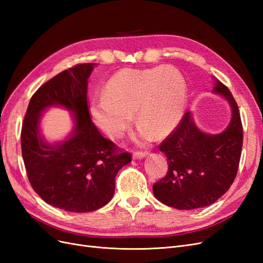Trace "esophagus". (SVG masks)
Masks as SVG:
<instances>
[{"instance_id": "esophagus-1", "label": "esophagus", "mask_w": 263, "mask_h": 263, "mask_svg": "<svg viewBox=\"0 0 263 263\" xmlns=\"http://www.w3.org/2000/svg\"><path fill=\"white\" fill-rule=\"evenodd\" d=\"M147 155H148L147 151H135V153L133 154V157H134V159H142V158H145Z\"/></svg>"}]
</instances>
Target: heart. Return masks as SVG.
<instances>
[{
  "label": "heart",
  "instance_id": "b5f03b06",
  "mask_svg": "<svg viewBox=\"0 0 263 263\" xmlns=\"http://www.w3.org/2000/svg\"><path fill=\"white\" fill-rule=\"evenodd\" d=\"M186 103V83L177 69L126 68L105 85L104 97L94 100L90 113L94 123L110 138L122 137L133 122L141 128L137 141L164 137L180 123Z\"/></svg>",
  "mask_w": 263,
  "mask_h": 263
}]
</instances>
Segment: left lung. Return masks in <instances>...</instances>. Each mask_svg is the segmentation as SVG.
<instances>
[{
  "mask_svg": "<svg viewBox=\"0 0 263 263\" xmlns=\"http://www.w3.org/2000/svg\"><path fill=\"white\" fill-rule=\"evenodd\" d=\"M213 92L222 95L232 107L227 128L217 135L202 132L191 113L159 146L168 160L165 177L153 190L158 201L178 210L210 206L232 186L239 166L242 124L239 108L228 87L214 78Z\"/></svg>",
  "mask_w": 263,
  "mask_h": 263,
  "instance_id": "8db88e82",
  "label": "left lung"
}]
</instances>
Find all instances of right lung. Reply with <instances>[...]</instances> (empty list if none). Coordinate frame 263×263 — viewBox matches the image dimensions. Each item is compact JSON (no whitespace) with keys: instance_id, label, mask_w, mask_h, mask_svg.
I'll list each match as a JSON object with an SVG mask.
<instances>
[{"instance_id":"1","label":"right lung","mask_w":263,"mask_h":263,"mask_svg":"<svg viewBox=\"0 0 263 263\" xmlns=\"http://www.w3.org/2000/svg\"><path fill=\"white\" fill-rule=\"evenodd\" d=\"M95 63H81L50 79L31 97L21 145L27 177L35 192L54 208L72 213L97 211L114 195L115 178L132 161L91 121L87 79ZM62 106L73 111L75 129L65 142L50 145L39 133L43 110Z\"/></svg>"}]
</instances>
